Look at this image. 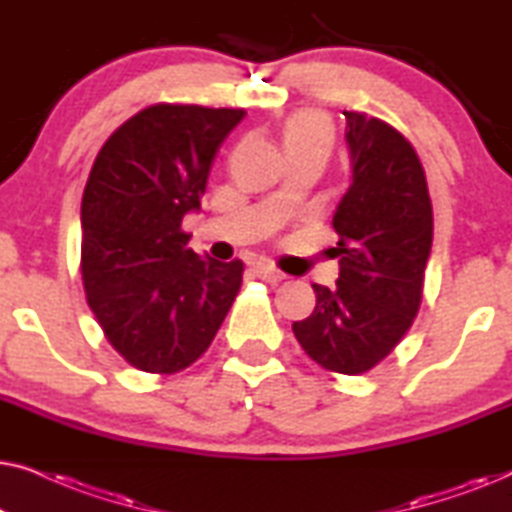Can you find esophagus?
Masks as SVG:
<instances>
[{
  "mask_svg": "<svg viewBox=\"0 0 512 512\" xmlns=\"http://www.w3.org/2000/svg\"><path fill=\"white\" fill-rule=\"evenodd\" d=\"M254 272L261 279H265V282H270V284H277V282H282L284 279V272H279L277 268H272V265H268V263H258L256 268H254Z\"/></svg>",
  "mask_w": 512,
  "mask_h": 512,
  "instance_id": "obj_1",
  "label": "esophagus"
}]
</instances>
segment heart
I'll use <instances>...</instances> for the list:
<instances>
[{
    "label": "heart",
    "instance_id": "heart-1",
    "mask_svg": "<svg viewBox=\"0 0 512 512\" xmlns=\"http://www.w3.org/2000/svg\"><path fill=\"white\" fill-rule=\"evenodd\" d=\"M284 144L286 149H296V146H307V144H331V132H328V125L319 114H312V111H303V114H296L286 123L284 128Z\"/></svg>",
    "mask_w": 512,
    "mask_h": 512
}]
</instances>
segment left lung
I'll use <instances>...</instances> for the list:
<instances>
[{"mask_svg":"<svg viewBox=\"0 0 512 512\" xmlns=\"http://www.w3.org/2000/svg\"><path fill=\"white\" fill-rule=\"evenodd\" d=\"M347 118L349 188L333 214L340 235L335 289L312 284L317 307L293 321L312 361L342 375H361L394 349L422 303L433 242V212L415 149L380 118Z\"/></svg>","mask_w":512,"mask_h":512,"instance_id":"obj_1","label":"left lung"}]
</instances>
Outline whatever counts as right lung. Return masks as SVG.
Here are the masks:
<instances>
[{"instance_id": "right-lung-1", "label": "right lung", "mask_w": 512, "mask_h": 512, "mask_svg": "<svg viewBox=\"0 0 512 512\" xmlns=\"http://www.w3.org/2000/svg\"><path fill=\"white\" fill-rule=\"evenodd\" d=\"M244 109L153 104L97 153L81 200V277L111 347L144 373H179L212 345L242 261L200 258L181 230Z\"/></svg>"}]
</instances>
